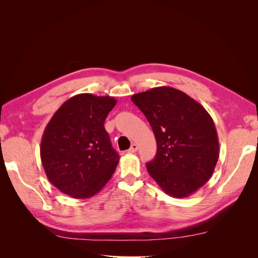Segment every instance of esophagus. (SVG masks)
<instances>
[{
	"label": "esophagus",
	"instance_id": "34e87169",
	"mask_svg": "<svg viewBox=\"0 0 258 258\" xmlns=\"http://www.w3.org/2000/svg\"><path fill=\"white\" fill-rule=\"evenodd\" d=\"M137 151H138V145L136 143H134V144L131 145V147L129 148V152L130 153H136Z\"/></svg>",
	"mask_w": 258,
	"mask_h": 258
}]
</instances>
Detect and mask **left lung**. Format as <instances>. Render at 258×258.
Instances as JSON below:
<instances>
[{
	"instance_id": "8db88e82",
	"label": "left lung",
	"mask_w": 258,
	"mask_h": 258,
	"mask_svg": "<svg viewBox=\"0 0 258 258\" xmlns=\"http://www.w3.org/2000/svg\"><path fill=\"white\" fill-rule=\"evenodd\" d=\"M153 128L157 154L146 169L174 198L188 197L212 176L220 156L214 121L185 92L161 86L131 97Z\"/></svg>"
}]
</instances>
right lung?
<instances>
[{
  "label": "right lung",
  "instance_id": "1",
  "mask_svg": "<svg viewBox=\"0 0 258 258\" xmlns=\"http://www.w3.org/2000/svg\"><path fill=\"white\" fill-rule=\"evenodd\" d=\"M117 100L80 93L67 100L46 126L41 160L49 182L68 196H95L115 172L119 156L104 121Z\"/></svg>",
  "mask_w": 258,
  "mask_h": 258
}]
</instances>
